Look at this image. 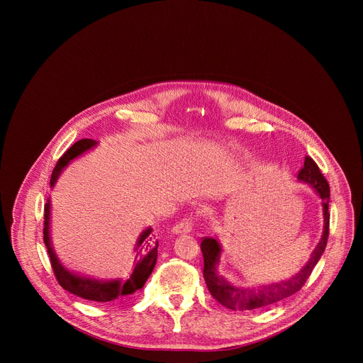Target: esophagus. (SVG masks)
<instances>
[{
  "label": "esophagus",
  "mask_w": 363,
  "mask_h": 363,
  "mask_svg": "<svg viewBox=\"0 0 363 363\" xmlns=\"http://www.w3.org/2000/svg\"><path fill=\"white\" fill-rule=\"evenodd\" d=\"M191 230H192V223L189 218H185L181 223H178L177 225H174L172 233L174 234H188V233H191Z\"/></svg>",
  "instance_id": "34e87169"
}]
</instances>
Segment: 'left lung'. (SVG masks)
I'll return each instance as SVG.
<instances>
[{
    "instance_id": "left-lung-1",
    "label": "left lung",
    "mask_w": 363,
    "mask_h": 363,
    "mask_svg": "<svg viewBox=\"0 0 363 363\" xmlns=\"http://www.w3.org/2000/svg\"><path fill=\"white\" fill-rule=\"evenodd\" d=\"M297 179L303 184H307L312 188L316 195L322 199V211H323V233L322 237L310 254L307 263L297 272L293 277L287 280H281L277 283H267L257 287H238L231 284L223 274L218 272L220 258H221V244L217 238L206 237L201 242V251L203 255V279L213 297L220 301L224 307L231 310H238V312H247V310H254L270 306L277 303L291 294L297 293L308 276L312 274L315 266L320 260V257L326 248L328 237H329V196L330 189L329 184L322 175L316 162L310 158H304V165L300 169Z\"/></svg>"
}]
</instances>
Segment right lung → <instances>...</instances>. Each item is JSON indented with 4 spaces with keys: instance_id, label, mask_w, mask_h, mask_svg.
I'll list each match as a JSON object with an SVG mask.
<instances>
[{
    "instance_id": "obj_1",
    "label": "right lung",
    "mask_w": 363,
    "mask_h": 363,
    "mask_svg": "<svg viewBox=\"0 0 363 363\" xmlns=\"http://www.w3.org/2000/svg\"><path fill=\"white\" fill-rule=\"evenodd\" d=\"M99 145L97 140L93 139H80L76 142L70 149L66 150V153L59 160L53 174L50 178V186L55 188L59 177L62 175L63 169L76 158L82 157L83 153L94 149ZM50 224H51V199L47 198V202L44 205V244L47 247V252L51 262V267H53L55 276L59 281V284L86 300L93 301H113L116 298H123L130 294H133L136 290H140L146 280L149 279L150 273L153 272L155 264H157L158 258V241L152 235V228L147 227L143 230L136 242H135V252H136V264L133 267V272L126 279H112V280H99L93 277H86L79 273H74L69 270L57 257L53 244H51V234H50Z\"/></svg>"
}]
</instances>
